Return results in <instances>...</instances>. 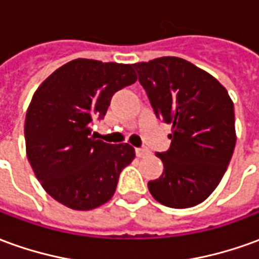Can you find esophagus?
Listing matches in <instances>:
<instances>
[{
    "label": "esophagus",
    "instance_id": "1",
    "mask_svg": "<svg viewBox=\"0 0 259 259\" xmlns=\"http://www.w3.org/2000/svg\"><path fill=\"white\" fill-rule=\"evenodd\" d=\"M148 154H150L148 148H136V155H137L139 158L146 157V155H148Z\"/></svg>",
    "mask_w": 259,
    "mask_h": 259
}]
</instances>
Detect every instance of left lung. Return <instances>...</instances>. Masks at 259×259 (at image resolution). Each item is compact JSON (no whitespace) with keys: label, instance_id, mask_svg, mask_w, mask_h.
Returning <instances> with one entry per match:
<instances>
[{"label":"left lung","instance_id":"obj_1","mask_svg":"<svg viewBox=\"0 0 259 259\" xmlns=\"http://www.w3.org/2000/svg\"><path fill=\"white\" fill-rule=\"evenodd\" d=\"M133 68L157 118L172 123L170 147L157 154L163 172L148 190L170 208L197 205L217 189L233 155V102L213 76L186 59L162 57Z\"/></svg>","mask_w":259,"mask_h":259}]
</instances>
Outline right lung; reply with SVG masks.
I'll return each mask as SVG.
<instances>
[{
  "label": "right lung",
  "instance_id": "add662e5",
  "mask_svg": "<svg viewBox=\"0 0 259 259\" xmlns=\"http://www.w3.org/2000/svg\"><path fill=\"white\" fill-rule=\"evenodd\" d=\"M136 80L133 65L79 58L37 89L26 113V152L54 200L77 211L111 200L135 148L96 140L91 126L104 119L113 94Z\"/></svg>",
  "mask_w": 259,
  "mask_h": 259
}]
</instances>
